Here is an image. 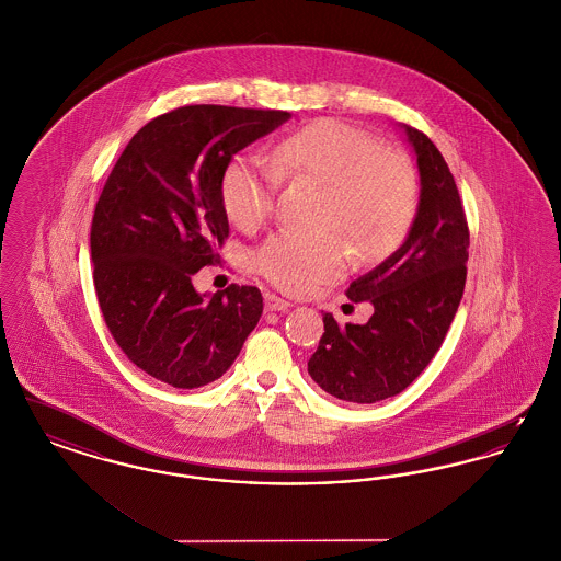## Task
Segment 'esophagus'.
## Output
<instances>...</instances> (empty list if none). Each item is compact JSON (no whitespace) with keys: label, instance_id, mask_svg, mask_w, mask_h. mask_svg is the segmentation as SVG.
<instances>
[{"label":"esophagus","instance_id":"34e87169","mask_svg":"<svg viewBox=\"0 0 561 561\" xmlns=\"http://www.w3.org/2000/svg\"><path fill=\"white\" fill-rule=\"evenodd\" d=\"M265 307H267V311H286V309H290L293 305H290L288 300L275 296V294H267V296H265Z\"/></svg>","mask_w":561,"mask_h":561}]
</instances>
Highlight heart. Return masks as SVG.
I'll return each instance as SVG.
<instances>
[{
  "label": "heart",
  "mask_w": 561,
  "mask_h": 561,
  "mask_svg": "<svg viewBox=\"0 0 561 561\" xmlns=\"http://www.w3.org/2000/svg\"><path fill=\"white\" fill-rule=\"evenodd\" d=\"M282 176L328 188L325 225L362 254L400 240L416 213V181L405 161L385 153L370 134L339 119H321L279 142L275 163L243 153L222 176V202L233 225L254 229L267 218ZM347 252L336 238L277 233L256 252V268L286 293H309L339 277Z\"/></svg>",
  "instance_id": "obj_1"
}]
</instances>
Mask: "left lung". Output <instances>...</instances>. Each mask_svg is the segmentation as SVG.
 <instances>
[{
  "mask_svg": "<svg viewBox=\"0 0 561 561\" xmlns=\"http://www.w3.org/2000/svg\"><path fill=\"white\" fill-rule=\"evenodd\" d=\"M419 168V206L400 248L353 279L347 296L374 307L366 323L323 313L307 370L321 389L353 403L401 393L442 347L465 293L469 229L453 172L427 136L398 126Z\"/></svg>",
  "mask_w": 561,
  "mask_h": 561,
  "instance_id": "left-lung-1",
  "label": "left lung"
}]
</instances>
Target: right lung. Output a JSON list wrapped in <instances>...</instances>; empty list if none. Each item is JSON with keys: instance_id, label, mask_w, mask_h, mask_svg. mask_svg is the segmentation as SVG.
I'll use <instances>...</instances> for the list:
<instances>
[{"instance_id": "right-lung-1", "label": "right lung", "mask_w": 561, "mask_h": 561, "mask_svg": "<svg viewBox=\"0 0 561 561\" xmlns=\"http://www.w3.org/2000/svg\"><path fill=\"white\" fill-rule=\"evenodd\" d=\"M288 111L191 105L134 134L90 231L94 288L115 343L142 373L197 389L231 368L263 313L254 286L197 293L193 275L229 236L222 176Z\"/></svg>"}]
</instances>
